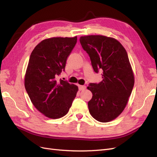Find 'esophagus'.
I'll list each match as a JSON object with an SVG mask.
<instances>
[{
  "label": "esophagus",
  "instance_id": "1",
  "mask_svg": "<svg viewBox=\"0 0 157 157\" xmlns=\"http://www.w3.org/2000/svg\"><path fill=\"white\" fill-rule=\"evenodd\" d=\"M78 89L80 90H84L86 89V86H82V85H78Z\"/></svg>",
  "mask_w": 157,
  "mask_h": 157
}]
</instances>
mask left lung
Listing matches in <instances>:
<instances>
[{"mask_svg":"<svg viewBox=\"0 0 157 157\" xmlns=\"http://www.w3.org/2000/svg\"><path fill=\"white\" fill-rule=\"evenodd\" d=\"M80 42L94 71L102 72V81L90 83L87 88L93 94L88 103L90 113L99 122H109L124 110L134 87L128 54L119 42L111 37L84 36L80 38Z\"/></svg>","mask_w":157,"mask_h":157,"instance_id":"1","label":"left lung"}]
</instances>
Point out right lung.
Returning a JSON list of instances; mask_svg holds the SVG:
<instances>
[{"instance_id": "1", "label": "right lung", "mask_w": 157, "mask_h": 157, "mask_svg": "<svg viewBox=\"0 0 157 157\" xmlns=\"http://www.w3.org/2000/svg\"><path fill=\"white\" fill-rule=\"evenodd\" d=\"M77 36L54 37L41 41L31 54L25 88L38 111L50 118L65 116L76 97L78 86L57 80L77 44Z\"/></svg>"}]
</instances>
